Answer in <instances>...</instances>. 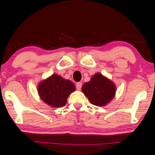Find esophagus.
<instances>
[{
	"label": "esophagus",
	"mask_w": 155,
	"mask_h": 155,
	"mask_svg": "<svg viewBox=\"0 0 155 155\" xmlns=\"http://www.w3.org/2000/svg\"><path fill=\"white\" fill-rule=\"evenodd\" d=\"M75 86H76V88H77V90H80L82 87V82H77V83H76V84H75Z\"/></svg>",
	"instance_id": "obj_1"
}]
</instances>
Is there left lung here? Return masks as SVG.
Returning <instances> with one entry per match:
<instances>
[{"mask_svg": "<svg viewBox=\"0 0 155 155\" xmlns=\"http://www.w3.org/2000/svg\"><path fill=\"white\" fill-rule=\"evenodd\" d=\"M82 92L92 104L104 106L113 99L116 92L114 84L101 74L97 73L82 86Z\"/></svg>", "mask_w": 155, "mask_h": 155, "instance_id": "8db88e82", "label": "left lung"}]
</instances>
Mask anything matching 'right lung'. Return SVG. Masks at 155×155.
Here are the masks:
<instances>
[{"label":"right lung","mask_w":155,"mask_h":155,"mask_svg":"<svg viewBox=\"0 0 155 155\" xmlns=\"http://www.w3.org/2000/svg\"><path fill=\"white\" fill-rule=\"evenodd\" d=\"M75 90L73 82L57 75H52L38 86L41 99L54 107H63L66 104L68 97Z\"/></svg>","instance_id":"obj_1"}]
</instances>
